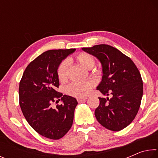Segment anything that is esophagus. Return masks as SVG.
<instances>
[{
    "instance_id": "1",
    "label": "esophagus",
    "mask_w": 158,
    "mask_h": 158,
    "mask_svg": "<svg viewBox=\"0 0 158 158\" xmlns=\"http://www.w3.org/2000/svg\"><path fill=\"white\" fill-rule=\"evenodd\" d=\"M86 98H78L77 99V102H83V101H84V100H86Z\"/></svg>"
}]
</instances>
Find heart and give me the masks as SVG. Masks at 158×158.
<instances>
[{
	"label": "heart",
	"instance_id": "heart-1",
	"mask_svg": "<svg viewBox=\"0 0 158 158\" xmlns=\"http://www.w3.org/2000/svg\"><path fill=\"white\" fill-rule=\"evenodd\" d=\"M77 62L81 65L83 68L90 69V74L93 75H98L100 74V69L93 67L95 63L94 57L90 53L85 52H80L74 56V58H69L67 60L61 61L57 68V77L59 81L65 82L68 79V70L69 63ZM94 86V82L93 81L73 82L67 86L66 91L69 95L76 98H84L87 96L91 91Z\"/></svg>",
	"mask_w": 158,
	"mask_h": 158
}]
</instances>
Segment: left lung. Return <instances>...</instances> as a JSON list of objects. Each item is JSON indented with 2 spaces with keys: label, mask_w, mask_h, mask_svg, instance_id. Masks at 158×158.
Segmentation results:
<instances>
[{
  "label": "left lung",
  "mask_w": 158,
  "mask_h": 158,
  "mask_svg": "<svg viewBox=\"0 0 158 158\" xmlns=\"http://www.w3.org/2000/svg\"><path fill=\"white\" fill-rule=\"evenodd\" d=\"M102 63L103 76L97 89L109 99L99 98L95 111L98 121L106 129L120 131L135 119L143 95V81L137 66L130 57L108 44L82 48Z\"/></svg>",
  "instance_id": "left-lung-1"
}]
</instances>
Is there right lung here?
<instances>
[{
	"label": "right lung",
	"instance_id": "obj_1",
	"mask_svg": "<svg viewBox=\"0 0 158 158\" xmlns=\"http://www.w3.org/2000/svg\"><path fill=\"white\" fill-rule=\"evenodd\" d=\"M75 49L47 51L26 67L19 82V105L28 124L35 131L51 139H59L73 125L77 100L58 92L57 68ZM60 99L63 104L53 108Z\"/></svg>",
	"mask_w": 158,
	"mask_h": 158
}]
</instances>
